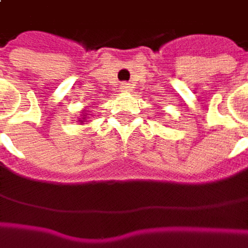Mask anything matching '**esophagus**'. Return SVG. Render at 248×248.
Listing matches in <instances>:
<instances>
[{
	"label": "esophagus",
	"instance_id": "esophagus-1",
	"mask_svg": "<svg viewBox=\"0 0 248 248\" xmlns=\"http://www.w3.org/2000/svg\"><path fill=\"white\" fill-rule=\"evenodd\" d=\"M120 90L123 91V92H127V91L131 90V87H129V84H127V82H123V84L120 85Z\"/></svg>",
	"mask_w": 248,
	"mask_h": 248
}]
</instances>
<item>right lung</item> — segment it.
<instances>
[{
  "label": "right lung",
  "mask_w": 248,
  "mask_h": 248,
  "mask_svg": "<svg viewBox=\"0 0 248 248\" xmlns=\"http://www.w3.org/2000/svg\"><path fill=\"white\" fill-rule=\"evenodd\" d=\"M90 116H92L90 110H87V109L81 110V114H80V117H78V121H80V124H85V123L88 121V119H90Z\"/></svg>",
  "instance_id": "add662e5"
}]
</instances>
